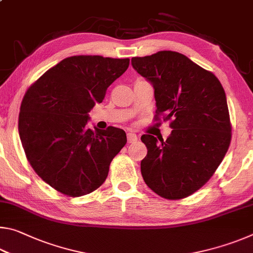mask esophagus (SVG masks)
<instances>
[{"mask_svg": "<svg viewBox=\"0 0 253 253\" xmlns=\"http://www.w3.org/2000/svg\"><path fill=\"white\" fill-rule=\"evenodd\" d=\"M127 140L128 143H135L137 140V135L135 134V132H127Z\"/></svg>", "mask_w": 253, "mask_h": 253, "instance_id": "esophagus-1", "label": "esophagus"}]
</instances>
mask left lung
<instances>
[{
  "mask_svg": "<svg viewBox=\"0 0 253 253\" xmlns=\"http://www.w3.org/2000/svg\"><path fill=\"white\" fill-rule=\"evenodd\" d=\"M131 66L153 84L156 114L172 119L166 140L149 134L140 138L147 147L140 162L144 181L164 199L186 198L211 178L228 152L224 89L212 72L175 51L135 57Z\"/></svg>",
  "mask_w": 253,
  "mask_h": 253,
  "instance_id": "left-lung-1",
  "label": "left lung"
}]
</instances>
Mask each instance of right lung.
I'll return each mask as SVG.
<instances>
[{"label":"right lung","mask_w":253,"mask_h":253,"mask_svg":"<svg viewBox=\"0 0 253 253\" xmlns=\"http://www.w3.org/2000/svg\"><path fill=\"white\" fill-rule=\"evenodd\" d=\"M129 66V59L74 55L44 72L21 104L19 134L36 173L72 198L89 194L107 178L127 142L116 127L88 128L89 111Z\"/></svg>","instance_id":"obj_1"}]
</instances>
